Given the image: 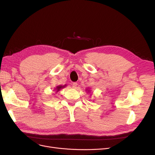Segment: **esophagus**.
I'll list each match as a JSON object with an SVG mask.
<instances>
[{
	"label": "esophagus",
	"instance_id": "1",
	"mask_svg": "<svg viewBox=\"0 0 155 155\" xmlns=\"http://www.w3.org/2000/svg\"><path fill=\"white\" fill-rule=\"evenodd\" d=\"M77 85H78V83H76V82H74L72 83V86L74 88H76L77 87Z\"/></svg>",
	"mask_w": 155,
	"mask_h": 155
}]
</instances>
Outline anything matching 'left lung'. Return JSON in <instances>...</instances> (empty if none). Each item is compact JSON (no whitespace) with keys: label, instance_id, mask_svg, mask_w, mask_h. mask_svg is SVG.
Segmentation results:
<instances>
[{"label":"left lung","instance_id":"1","mask_svg":"<svg viewBox=\"0 0 155 155\" xmlns=\"http://www.w3.org/2000/svg\"><path fill=\"white\" fill-rule=\"evenodd\" d=\"M86 91H88V92H90V90H89V89H88H88H87V90Z\"/></svg>","mask_w":155,"mask_h":155}]
</instances>
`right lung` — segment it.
Here are the masks:
<instances>
[{"label": "right lung", "instance_id": "right-lung-1", "mask_svg": "<svg viewBox=\"0 0 155 155\" xmlns=\"http://www.w3.org/2000/svg\"><path fill=\"white\" fill-rule=\"evenodd\" d=\"M66 86H67L66 85H63V86H62V85H58V86H57V87H56L55 88V90L56 91L55 92H58L61 90V89H62V88H64Z\"/></svg>", "mask_w": 155, "mask_h": 155}]
</instances>
